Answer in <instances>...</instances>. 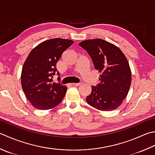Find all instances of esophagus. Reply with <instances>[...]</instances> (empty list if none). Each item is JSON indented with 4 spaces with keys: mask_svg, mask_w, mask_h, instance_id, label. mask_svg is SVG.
Instances as JSON below:
<instances>
[{
    "mask_svg": "<svg viewBox=\"0 0 155 155\" xmlns=\"http://www.w3.org/2000/svg\"><path fill=\"white\" fill-rule=\"evenodd\" d=\"M72 85H74V86H80V85H81V83H72Z\"/></svg>",
    "mask_w": 155,
    "mask_h": 155,
    "instance_id": "obj_1",
    "label": "esophagus"
}]
</instances>
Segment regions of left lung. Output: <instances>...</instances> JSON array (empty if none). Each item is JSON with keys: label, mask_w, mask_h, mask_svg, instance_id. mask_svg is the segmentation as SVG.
Here are the masks:
<instances>
[{"label": "left lung", "mask_w": 155, "mask_h": 155, "mask_svg": "<svg viewBox=\"0 0 155 155\" xmlns=\"http://www.w3.org/2000/svg\"><path fill=\"white\" fill-rule=\"evenodd\" d=\"M91 58L94 67L101 73L100 83L91 86L87 104L101 111H111L122 105L132 82L128 60L119 48L102 39H88L78 44Z\"/></svg>", "instance_id": "obj_1"}]
</instances>
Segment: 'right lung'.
<instances>
[{
    "instance_id": "right-lung-1",
    "label": "right lung",
    "mask_w": 155,
    "mask_h": 155,
    "mask_svg": "<svg viewBox=\"0 0 155 155\" xmlns=\"http://www.w3.org/2000/svg\"><path fill=\"white\" fill-rule=\"evenodd\" d=\"M73 42L71 39H50L30 51L23 64L21 81L24 93L35 108H54L65 96L67 87L52 82V78L58 72L56 63Z\"/></svg>"
}]
</instances>
